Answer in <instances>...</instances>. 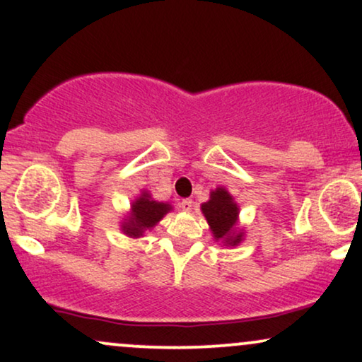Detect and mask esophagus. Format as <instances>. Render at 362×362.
Listing matches in <instances>:
<instances>
[{
    "instance_id": "34e87169",
    "label": "esophagus",
    "mask_w": 362,
    "mask_h": 362,
    "mask_svg": "<svg viewBox=\"0 0 362 362\" xmlns=\"http://www.w3.org/2000/svg\"><path fill=\"white\" fill-rule=\"evenodd\" d=\"M192 207H194V202H192L190 199H184V200H182V202H180V209L184 210V212H190Z\"/></svg>"
}]
</instances>
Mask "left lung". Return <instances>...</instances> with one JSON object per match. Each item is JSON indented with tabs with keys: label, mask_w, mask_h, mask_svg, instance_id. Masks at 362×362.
Segmentation results:
<instances>
[{
	"label": "left lung",
	"mask_w": 362,
	"mask_h": 362,
	"mask_svg": "<svg viewBox=\"0 0 362 362\" xmlns=\"http://www.w3.org/2000/svg\"><path fill=\"white\" fill-rule=\"evenodd\" d=\"M200 209H202L204 217L207 218L215 240H221L227 247L240 244L244 232L237 230L239 207L234 202V197L228 194L223 187L210 192V199L202 204Z\"/></svg>",
	"instance_id": "left-lung-1"
}]
</instances>
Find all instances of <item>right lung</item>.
<instances>
[{"label":"right lung","instance_id":"right-lung-1","mask_svg":"<svg viewBox=\"0 0 362 362\" xmlns=\"http://www.w3.org/2000/svg\"><path fill=\"white\" fill-rule=\"evenodd\" d=\"M172 210V205L157 202L152 199L148 192H141L140 197L132 202L130 214L125 221L122 222L123 234L132 237V239H139L144 237L145 230H150L157 223L162 221L163 215Z\"/></svg>","mask_w":362,"mask_h":362}]
</instances>
